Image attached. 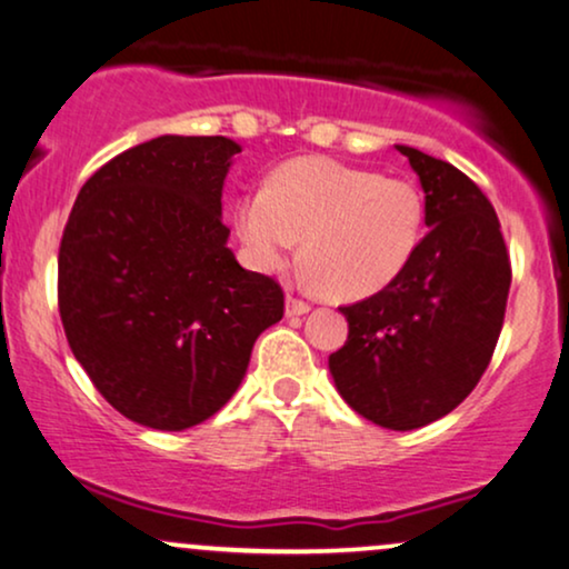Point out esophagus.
Instances as JSON below:
<instances>
[{"label": "esophagus", "instance_id": "1", "mask_svg": "<svg viewBox=\"0 0 569 569\" xmlns=\"http://www.w3.org/2000/svg\"><path fill=\"white\" fill-rule=\"evenodd\" d=\"M308 311H311V306H308L306 300L287 295V316H302V313H308Z\"/></svg>", "mask_w": 569, "mask_h": 569}]
</instances>
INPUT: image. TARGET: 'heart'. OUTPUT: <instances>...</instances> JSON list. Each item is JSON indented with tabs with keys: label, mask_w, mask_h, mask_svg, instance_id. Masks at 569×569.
Returning a JSON list of instances; mask_svg holds the SVG:
<instances>
[{
	"label": "heart",
	"mask_w": 569,
	"mask_h": 569,
	"mask_svg": "<svg viewBox=\"0 0 569 569\" xmlns=\"http://www.w3.org/2000/svg\"><path fill=\"white\" fill-rule=\"evenodd\" d=\"M426 203L402 177L335 159H292L234 206V227L261 271L302 261L321 292L363 300L408 269L423 238Z\"/></svg>",
	"instance_id": "obj_1"
}]
</instances>
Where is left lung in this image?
I'll return each mask as SVG.
<instances>
[{
	"mask_svg": "<svg viewBox=\"0 0 569 569\" xmlns=\"http://www.w3.org/2000/svg\"><path fill=\"white\" fill-rule=\"evenodd\" d=\"M426 193V238L408 269L345 306L348 342L329 356L337 392L358 416L412 431L452 412L491 363L512 269L497 211L449 161L397 146Z\"/></svg>",
	"mask_w": 569,
	"mask_h": 569,
	"instance_id": "8db88e82",
	"label": "left lung"
}]
</instances>
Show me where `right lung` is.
Masks as SVG:
<instances>
[{"mask_svg":"<svg viewBox=\"0 0 569 569\" xmlns=\"http://www.w3.org/2000/svg\"><path fill=\"white\" fill-rule=\"evenodd\" d=\"M234 153L224 136L132 146L88 177L59 242L72 356L149 429L182 431L224 408L258 335L284 316L282 287L227 248L221 188Z\"/></svg>","mask_w":569,"mask_h":569,"instance_id":"add662e5","label":"right lung"}]
</instances>
